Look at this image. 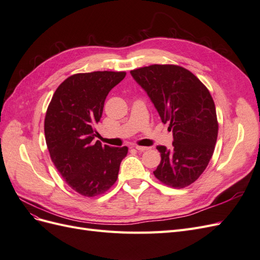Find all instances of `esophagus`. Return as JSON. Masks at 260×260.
I'll return each instance as SVG.
<instances>
[{
	"label": "esophagus",
	"instance_id": "34e87169",
	"mask_svg": "<svg viewBox=\"0 0 260 260\" xmlns=\"http://www.w3.org/2000/svg\"><path fill=\"white\" fill-rule=\"evenodd\" d=\"M136 149H138L139 152H144V151H147V149H149V147H146V146H140V145H136Z\"/></svg>",
	"mask_w": 260,
	"mask_h": 260
}]
</instances>
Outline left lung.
Instances as JSON below:
<instances>
[{
  "label": "left lung",
  "instance_id": "8db88e82",
  "mask_svg": "<svg viewBox=\"0 0 260 260\" xmlns=\"http://www.w3.org/2000/svg\"><path fill=\"white\" fill-rule=\"evenodd\" d=\"M130 73L174 133L171 151L157 146L161 160L154 176L170 187L188 186L208 166L217 142L219 125L209 90L178 65L154 64Z\"/></svg>",
  "mask_w": 260,
  "mask_h": 260
}]
</instances>
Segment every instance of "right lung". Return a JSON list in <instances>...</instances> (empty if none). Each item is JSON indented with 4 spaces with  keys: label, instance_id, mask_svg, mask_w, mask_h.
<instances>
[{
    "label": "right lung",
    "instance_id": "1",
    "mask_svg": "<svg viewBox=\"0 0 260 260\" xmlns=\"http://www.w3.org/2000/svg\"><path fill=\"white\" fill-rule=\"evenodd\" d=\"M125 72L75 74L62 81L46 109L44 135L51 159L74 191L85 198L104 194L118 178L128 147L94 142L105 99Z\"/></svg>",
    "mask_w": 260,
    "mask_h": 260
}]
</instances>
